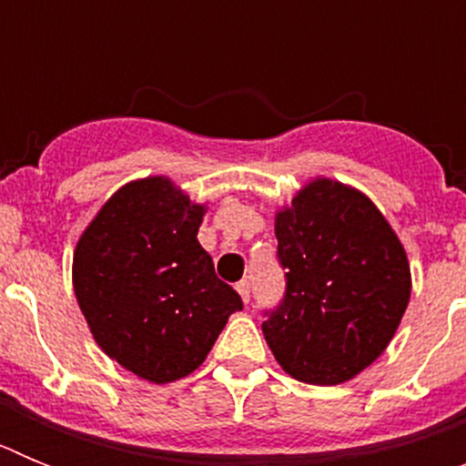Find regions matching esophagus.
Listing matches in <instances>:
<instances>
[{"mask_svg": "<svg viewBox=\"0 0 466 466\" xmlns=\"http://www.w3.org/2000/svg\"><path fill=\"white\" fill-rule=\"evenodd\" d=\"M238 294H240V299L245 300V303H249V296H252V287H249V282L247 279H242V282H238Z\"/></svg>", "mask_w": 466, "mask_h": 466, "instance_id": "esophagus-1", "label": "esophagus"}]
</instances>
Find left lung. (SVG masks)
<instances>
[{"label":"left lung","instance_id":"8db88e82","mask_svg":"<svg viewBox=\"0 0 466 466\" xmlns=\"http://www.w3.org/2000/svg\"><path fill=\"white\" fill-rule=\"evenodd\" d=\"M287 291L263 336L284 371L340 385L382 355L410 299L397 233L361 191L317 177L275 217Z\"/></svg>","mask_w":466,"mask_h":466}]
</instances>
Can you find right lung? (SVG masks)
<instances>
[{
    "label": "right lung",
    "instance_id": "right-lung-1",
    "mask_svg": "<svg viewBox=\"0 0 466 466\" xmlns=\"http://www.w3.org/2000/svg\"><path fill=\"white\" fill-rule=\"evenodd\" d=\"M205 205L167 177L118 188L74 249V294L95 343L163 385L203 364L242 299L198 242Z\"/></svg>",
    "mask_w": 466,
    "mask_h": 466
}]
</instances>
